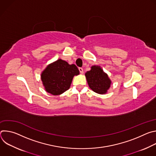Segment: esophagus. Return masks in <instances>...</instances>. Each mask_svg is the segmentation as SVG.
Masks as SVG:
<instances>
[{
    "mask_svg": "<svg viewBox=\"0 0 156 156\" xmlns=\"http://www.w3.org/2000/svg\"><path fill=\"white\" fill-rule=\"evenodd\" d=\"M78 70H79V71H80V72L81 73H83V69L82 68L80 67V68L78 69Z\"/></svg>",
    "mask_w": 156,
    "mask_h": 156,
    "instance_id": "obj_1",
    "label": "esophagus"
}]
</instances>
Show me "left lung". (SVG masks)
Here are the masks:
<instances>
[{"instance_id": "obj_1", "label": "left lung", "mask_w": 156, "mask_h": 156, "mask_svg": "<svg viewBox=\"0 0 156 156\" xmlns=\"http://www.w3.org/2000/svg\"><path fill=\"white\" fill-rule=\"evenodd\" d=\"M89 86L98 94H105L110 86L111 81L99 66H93L90 71L85 73Z\"/></svg>"}]
</instances>
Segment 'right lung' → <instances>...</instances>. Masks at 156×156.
<instances>
[{
    "label": "right lung",
    "instance_id": "1",
    "mask_svg": "<svg viewBox=\"0 0 156 156\" xmlns=\"http://www.w3.org/2000/svg\"><path fill=\"white\" fill-rule=\"evenodd\" d=\"M74 64L58 59L50 64L41 74V80L45 90L53 95H59L68 90L73 78L79 74Z\"/></svg>",
    "mask_w": 156,
    "mask_h": 156
}]
</instances>
